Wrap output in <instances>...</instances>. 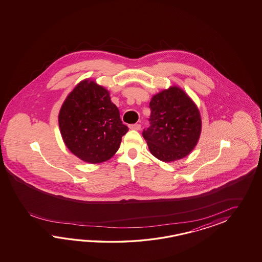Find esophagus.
<instances>
[{
	"label": "esophagus",
	"mask_w": 262,
	"mask_h": 262,
	"mask_svg": "<svg viewBox=\"0 0 262 262\" xmlns=\"http://www.w3.org/2000/svg\"><path fill=\"white\" fill-rule=\"evenodd\" d=\"M129 128L132 129V130H139V129L141 128V126H140V124H139V123H135V124H130Z\"/></svg>",
	"instance_id": "esophagus-1"
}]
</instances>
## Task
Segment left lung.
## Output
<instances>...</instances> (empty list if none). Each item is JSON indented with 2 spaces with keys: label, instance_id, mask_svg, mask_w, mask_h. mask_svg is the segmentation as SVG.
<instances>
[{
  "label": "left lung",
  "instance_id": "1",
  "mask_svg": "<svg viewBox=\"0 0 262 262\" xmlns=\"http://www.w3.org/2000/svg\"><path fill=\"white\" fill-rule=\"evenodd\" d=\"M150 126L143 130L150 154L163 162L188 156L201 133V113L184 90L170 86L151 97Z\"/></svg>",
  "mask_w": 262,
  "mask_h": 262
}]
</instances>
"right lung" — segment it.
Returning a JSON list of instances; mask_svg holds the SVG:
<instances>
[{"label":"right lung","instance_id":"obj_1","mask_svg":"<svg viewBox=\"0 0 262 262\" xmlns=\"http://www.w3.org/2000/svg\"><path fill=\"white\" fill-rule=\"evenodd\" d=\"M58 120L68 150L91 164L111 159L128 131L111 100L110 92L89 78L80 81L67 95Z\"/></svg>","mask_w":262,"mask_h":262}]
</instances>
